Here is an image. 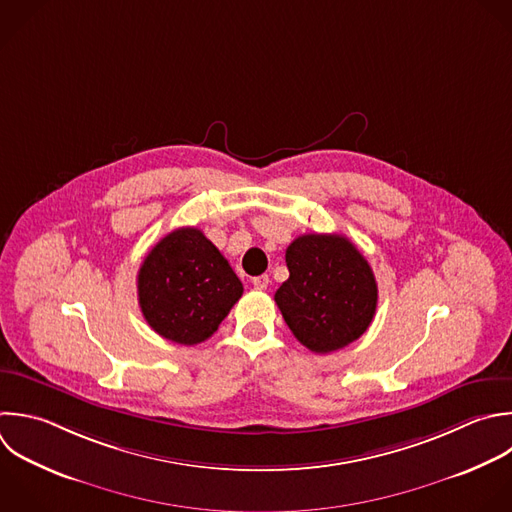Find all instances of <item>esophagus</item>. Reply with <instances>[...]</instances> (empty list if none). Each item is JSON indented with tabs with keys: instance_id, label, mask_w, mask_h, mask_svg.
Here are the masks:
<instances>
[{
	"instance_id": "obj_1",
	"label": "esophagus",
	"mask_w": 512,
	"mask_h": 512,
	"mask_svg": "<svg viewBox=\"0 0 512 512\" xmlns=\"http://www.w3.org/2000/svg\"><path fill=\"white\" fill-rule=\"evenodd\" d=\"M252 284H254V288H258V290H266L268 284H270V278H268V274H260V276H254V278H252Z\"/></svg>"
}]
</instances>
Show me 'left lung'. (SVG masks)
I'll list each match as a JSON object with an SVG mask.
<instances>
[{
    "mask_svg": "<svg viewBox=\"0 0 512 512\" xmlns=\"http://www.w3.org/2000/svg\"><path fill=\"white\" fill-rule=\"evenodd\" d=\"M286 266L290 278L274 300L300 344L326 354L366 332L378 286L370 264L346 236H298L286 248Z\"/></svg>",
    "mask_w": 512,
    "mask_h": 512,
    "instance_id": "1",
    "label": "left lung"
}]
</instances>
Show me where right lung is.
<instances>
[{"mask_svg": "<svg viewBox=\"0 0 512 512\" xmlns=\"http://www.w3.org/2000/svg\"><path fill=\"white\" fill-rule=\"evenodd\" d=\"M242 292L228 260L198 228H178L164 236L138 272L146 322L162 338L184 346L208 340Z\"/></svg>", "mask_w": 512, "mask_h": 512, "instance_id": "obj_1", "label": "right lung"}]
</instances>
